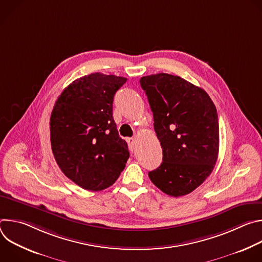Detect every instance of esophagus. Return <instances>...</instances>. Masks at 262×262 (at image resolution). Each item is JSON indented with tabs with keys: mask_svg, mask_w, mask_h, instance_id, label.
Here are the masks:
<instances>
[{
	"mask_svg": "<svg viewBox=\"0 0 262 262\" xmlns=\"http://www.w3.org/2000/svg\"><path fill=\"white\" fill-rule=\"evenodd\" d=\"M127 143H128L130 151L134 152L136 150V148H137V141H136V139L135 138H129V139H127Z\"/></svg>",
	"mask_w": 262,
	"mask_h": 262,
	"instance_id": "1",
	"label": "esophagus"
}]
</instances>
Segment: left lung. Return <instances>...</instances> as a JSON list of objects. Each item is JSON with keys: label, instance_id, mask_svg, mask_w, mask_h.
<instances>
[{"label": "left lung", "instance_id": "left-lung-1", "mask_svg": "<svg viewBox=\"0 0 262 262\" xmlns=\"http://www.w3.org/2000/svg\"><path fill=\"white\" fill-rule=\"evenodd\" d=\"M154 113L163 163L148 173L165 194H190L212 172L219 155V119L208 94L180 77L157 73L140 80Z\"/></svg>", "mask_w": 262, "mask_h": 262}]
</instances>
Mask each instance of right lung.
Listing matches in <instances>:
<instances>
[{
    "mask_svg": "<svg viewBox=\"0 0 262 262\" xmlns=\"http://www.w3.org/2000/svg\"><path fill=\"white\" fill-rule=\"evenodd\" d=\"M126 78L91 73L66 87L51 115L52 150L66 177L88 191L113 184L129 158L113 118V100Z\"/></svg>",
    "mask_w": 262,
    "mask_h": 262,
    "instance_id": "add662e5",
    "label": "right lung"
}]
</instances>
